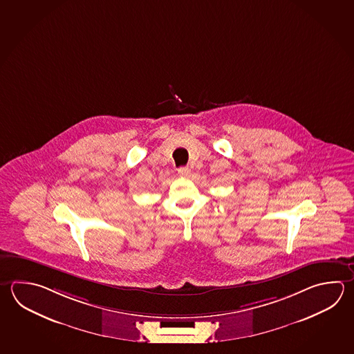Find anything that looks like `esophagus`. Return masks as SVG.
<instances>
[{
	"instance_id": "34e87169",
	"label": "esophagus",
	"mask_w": 354,
	"mask_h": 354,
	"mask_svg": "<svg viewBox=\"0 0 354 354\" xmlns=\"http://www.w3.org/2000/svg\"><path fill=\"white\" fill-rule=\"evenodd\" d=\"M178 174L180 175V176H184V178H187L190 175V169L187 167H181L178 169Z\"/></svg>"
}]
</instances>
